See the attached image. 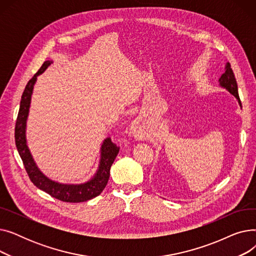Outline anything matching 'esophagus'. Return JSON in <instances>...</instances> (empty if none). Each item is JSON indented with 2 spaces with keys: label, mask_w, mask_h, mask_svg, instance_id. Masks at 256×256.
Here are the masks:
<instances>
[{
  "label": "esophagus",
  "mask_w": 256,
  "mask_h": 256,
  "mask_svg": "<svg viewBox=\"0 0 256 256\" xmlns=\"http://www.w3.org/2000/svg\"><path fill=\"white\" fill-rule=\"evenodd\" d=\"M142 128H143V124H142V119H135L132 122L130 126V132L135 137L141 138L142 137Z\"/></svg>",
  "instance_id": "esophagus-1"
}]
</instances>
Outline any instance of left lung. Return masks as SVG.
Masks as SVG:
<instances>
[{"label": "left lung", "mask_w": 256, "mask_h": 256, "mask_svg": "<svg viewBox=\"0 0 256 256\" xmlns=\"http://www.w3.org/2000/svg\"><path fill=\"white\" fill-rule=\"evenodd\" d=\"M225 72L221 76L219 82L220 85L224 88H226L228 91H230L232 96H234L236 98V100H238L240 104V96L238 93V84H236V80L234 74V70L230 67V64L227 63L226 67H225Z\"/></svg>", "instance_id": "left-lung-1"}]
</instances>
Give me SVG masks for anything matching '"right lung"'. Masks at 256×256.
Returning <instances> with one entry per match:
<instances>
[{
    "label": "right lung",
    "instance_id": "1",
    "mask_svg": "<svg viewBox=\"0 0 256 256\" xmlns=\"http://www.w3.org/2000/svg\"><path fill=\"white\" fill-rule=\"evenodd\" d=\"M52 61H46L40 67L39 70L33 76V78L26 85L22 96L20 111L16 124V144L18 152L22 160L24 169L28 173L31 182L38 188L50 194L52 197L64 202H84L94 197L98 196L106 188L110 178V169L114 162L116 156L119 152V147L114 144L110 138L104 139L100 148V166L89 182L80 184H62L48 180L46 176L39 171L34 160L26 146V124L29 114V108L31 102V96L37 76L42 74Z\"/></svg>",
    "mask_w": 256,
    "mask_h": 256
}]
</instances>
